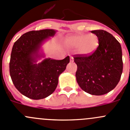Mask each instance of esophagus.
<instances>
[{
    "mask_svg": "<svg viewBox=\"0 0 130 130\" xmlns=\"http://www.w3.org/2000/svg\"><path fill=\"white\" fill-rule=\"evenodd\" d=\"M70 61H71V62H73V61H74V58H73L72 56H70Z\"/></svg>",
    "mask_w": 130,
    "mask_h": 130,
    "instance_id": "1",
    "label": "esophagus"
}]
</instances>
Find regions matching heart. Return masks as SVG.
Masks as SVG:
<instances>
[{"instance_id":"b5f03b06","label":"heart","mask_w":130,"mask_h":130,"mask_svg":"<svg viewBox=\"0 0 130 130\" xmlns=\"http://www.w3.org/2000/svg\"><path fill=\"white\" fill-rule=\"evenodd\" d=\"M65 44L73 48H77L78 53L83 56L93 54L99 46V37L94 34L74 35L67 37Z\"/></svg>"}]
</instances>
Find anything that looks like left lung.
Returning <instances> with one entry per match:
<instances>
[{
	"label": "left lung",
	"instance_id": "obj_1",
	"mask_svg": "<svg viewBox=\"0 0 130 130\" xmlns=\"http://www.w3.org/2000/svg\"><path fill=\"white\" fill-rule=\"evenodd\" d=\"M91 32L99 37V46L91 55L74 58L77 66L75 77L83 91L93 95H102L114 89L121 79L123 67L121 46L105 30Z\"/></svg>",
	"mask_w": 130,
	"mask_h": 130
}]
</instances>
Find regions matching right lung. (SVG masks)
Segmentation results:
<instances>
[{"label": "right lung", "instance_id": "right-lung-1", "mask_svg": "<svg viewBox=\"0 0 130 130\" xmlns=\"http://www.w3.org/2000/svg\"><path fill=\"white\" fill-rule=\"evenodd\" d=\"M54 29L30 31L14 42L11 51L9 72L16 89L33 100L43 99L52 94L57 87L60 74L70 62L67 56L61 60L44 58L43 44L55 36Z\"/></svg>", "mask_w": 130, "mask_h": 130}]
</instances>
